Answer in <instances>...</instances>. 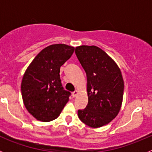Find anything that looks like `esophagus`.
Segmentation results:
<instances>
[{"instance_id": "34e87169", "label": "esophagus", "mask_w": 152, "mask_h": 152, "mask_svg": "<svg viewBox=\"0 0 152 152\" xmlns=\"http://www.w3.org/2000/svg\"><path fill=\"white\" fill-rule=\"evenodd\" d=\"M78 94V92H77V91H75L74 92H72V95L73 97H75V96H77V95Z\"/></svg>"}]
</instances>
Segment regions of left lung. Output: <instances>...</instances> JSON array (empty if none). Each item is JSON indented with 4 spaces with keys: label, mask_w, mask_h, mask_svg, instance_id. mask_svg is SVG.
I'll return each mask as SVG.
<instances>
[{
    "label": "left lung",
    "mask_w": 152,
    "mask_h": 152,
    "mask_svg": "<svg viewBox=\"0 0 152 152\" xmlns=\"http://www.w3.org/2000/svg\"><path fill=\"white\" fill-rule=\"evenodd\" d=\"M75 54L87 75L88 103L79 110L81 122L92 128L110 123L121 108L124 82L116 63L99 47L80 45Z\"/></svg>",
    "instance_id": "obj_1"
}]
</instances>
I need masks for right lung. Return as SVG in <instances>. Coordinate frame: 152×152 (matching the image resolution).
Returning <instances> with one entry per match:
<instances>
[{"mask_svg":"<svg viewBox=\"0 0 152 152\" xmlns=\"http://www.w3.org/2000/svg\"><path fill=\"white\" fill-rule=\"evenodd\" d=\"M74 51V47L65 44L47 46L26 70L21 83L23 100L28 112L37 120H54L68 103L71 93L63 88L60 68Z\"/></svg>","mask_w":152,"mask_h":152,"instance_id":"1","label":"right lung"}]
</instances>
